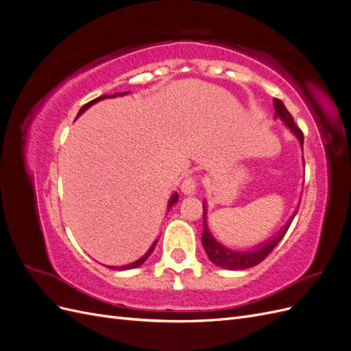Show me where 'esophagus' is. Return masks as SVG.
<instances>
[{
    "label": "esophagus",
    "mask_w": 351,
    "mask_h": 351,
    "mask_svg": "<svg viewBox=\"0 0 351 351\" xmlns=\"http://www.w3.org/2000/svg\"><path fill=\"white\" fill-rule=\"evenodd\" d=\"M196 187H197V177L190 176L182 183V192L187 196H193L196 193Z\"/></svg>",
    "instance_id": "34e87169"
}]
</instances>
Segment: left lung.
Here are the masks:
<instances>
[{"label": "left lung", "instance_id": "left-lung-1", "mask_svg": "<svg viewBox=\"0 0 351 351\" xmlns=\"http://www.w3.org/2000/svg\"><path fill=\"white\" fill-rule=\"evenodd\" d=\"M274 108H275V117H278V119H281L287 124V127H290L291 132L297 136V139L300 141V143L303 146V132L295 125L293 115L289 112V110L285 108L282 101L275 99ZM291 221L282 228V231L277 237H274L271 241L265 243L263 246H259V247L249 250V252H237V250L227 249L226 246H222V244H219L214 237H212V234L208 230V226H206V212H205V205H204V234H202V244H204L209 261L212 263H215L217 267L231 269V271L247 269V268L254 267V265L261 263L275 247H277V244L282 240L287 230H289Z\"/></svg>", "mask_w": 351, "mask_h": 351}]
</instances>
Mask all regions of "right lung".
<instances>
[{
    "instance_id": "right-lung-1",
    "label": "right lung",
    "mask_w": 351,
    "mask_h": 351,
    "mask_svg": "<svg viewBox=\"0 0 351 351\" xmlns=\"http://www.w3.org/2000/svg\"><path fill=\"white\" fill-rule=\"evenodd\" d=\"M119 95H120V97H121V95H125V92H121V93H115V95H108V97H107V95H102V97H99V98H95L93 101H90V102H88V104H84L83 105V107L80 108V111H79V114H77V117L80 115V114H83L84 111H86L89 107H92V105L93 104H97V102H99L101 99H104V98H112V97H119ZM178 200V195L177 193H174L173 196H171V199H169V202H168V209L169 208H171L174 204H176V202ZM156 243H158V240H155L154 241V244H152V246H151V249L149 250H147V253L145 254V256H142L141 259H137L136 262H133V263H129V265H124V267H108V268H111V269H119V271H124V269H132V268H137V267H141V265L147 259V258H149V254L154 252V249H155V246H156Z\"/></svg>"
}]
</instances>
